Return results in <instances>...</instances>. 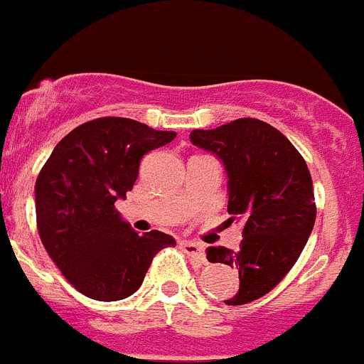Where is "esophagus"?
Instances as JSON below:
<instances>
[{"mask_svg": "<svg viewBox=\"0 0 364 364\" xmlns=\"http://www.w3.org/2000/svg\"><path fill=\"white\" fill-rule=\"evenodd\" d=\"M182 250L188 253L191 259H195L198 264H204L205 262V255H204V247L197 242H182Z\"/></svg>", "mask_w": 364, "mask_h": 364, "instance_id": "34e87169", "label": "esophagus"}]
</instances>
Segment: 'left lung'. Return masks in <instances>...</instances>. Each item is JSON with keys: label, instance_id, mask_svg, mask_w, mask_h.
I'll return each mask as SVG.
<instances>
[{"label": "left lung", "instance_id": "left-lung-1", "mask_svg": "<svg viewBox=\"0 0 364 364\" xmlns=\"http://www.w3.org/2000/svg\"><path fill=\"white\" fill-rule=\"evenodd\" d=\"M195 146L215 153L228 173L230 222L242 224L239 252L208 247V260L239 269V306L272 291L294 268L315 224L311 175L302 154L273 125L239 118L191 131Z\"/></svg>", "mask_w": 364, "mask_h": 364}]
</instances>
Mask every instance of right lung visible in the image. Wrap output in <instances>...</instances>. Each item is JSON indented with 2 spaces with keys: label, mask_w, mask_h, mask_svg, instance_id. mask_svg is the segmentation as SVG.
Instances as JSON below:
<instances>
[{
  "label": "right lung",
  "mask_w": 364,
  "mask_h": 364,
  "mask_svg": "<svg viewBox=\"0 0 364 364\" xmlns=\"http://www.w3.org/2000/svg\"><path fill=\"white\" fill-rule=\"evenodd\" d=\"M131 118L85 122L62 138L36 178L38 233L63 277L87 297L120 301L140 288L153 257L175 239L138 235L114 202L138 178L144 154L175 140Z\"/></svg>",
  "instance_id": "add662e5"
}]
</instances>
